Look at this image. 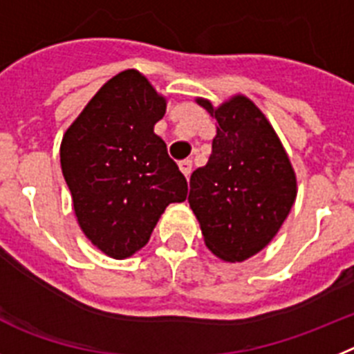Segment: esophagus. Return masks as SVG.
<instances>
[{"instance_id":"34e87169","label":"esophagus","mask_w":354,"mask_h":354,"mask_svg":"<svg viewBox=\"0 0 354 354\" xmlns=\"http://www.w3.org/2000/svg\"><path fill=\"white\" fill-rule=\"evenodd\" d=\"M178 165H180L181 173L185 174V178H187V180H189L190 173H192V162H190V160H181V162Z\"/></svg>"}]
</instances>
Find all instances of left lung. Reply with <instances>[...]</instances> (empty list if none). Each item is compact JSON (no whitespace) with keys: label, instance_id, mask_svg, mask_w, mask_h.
<instances>
[{"label":"left lung","instance_id":"1","mask_svg":"<svg viewBox=\"0 0 354 354\" xmlns=\"http://www.w3.org/2000/svg\"><path fill=\"white\" fill-rule=\"evenodd\" d=\"M217 121L205 167L190 176L189 205L208 250L224 262H244L269 244L292 205L297 181L274 128L250 97L221 106L198 97Z\"/></svg>","mask_w":354,"mask_h":354}]
</instances>
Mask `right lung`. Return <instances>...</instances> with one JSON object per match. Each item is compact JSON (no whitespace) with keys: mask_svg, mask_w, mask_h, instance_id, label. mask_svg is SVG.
I'll use <instances>...</instances> for the list:
<instances>
[{"mask_svg":"<svg viewBox=\"0 0 354 354\" xmlns=\"http://www.w3.org/2000/svg\"><path fill=\"white\" fill-rule=\"evenodd\" d=\"M165 106L146 76L122 71L96 92L60 144L80 228L118 260L147 244L167 205L187 199L185 176L153 131Z\"/></svg>","mask_w":354,"mask_h":354,"instance_id":"1","label":"right lung"}]
</instances>
